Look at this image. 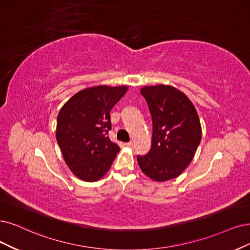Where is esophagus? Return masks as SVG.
<instances>
[{
  "label": "esophagus",
  "mask_w": 250,
  "mask_h": 250,
  "mask_svg": "<svg viewBox=\"0 0 250 250\" xmlns=\"http://www.w3.org/2000/svg\"><path fill=\"white\" fill-rule=\"evenodd\" d=\"M125 146H127V147H130V148H133V147H134V142H133V141H130V142H126V143H125Z\"/></svg>",
  "instance_id": "1"
}]
</instances>
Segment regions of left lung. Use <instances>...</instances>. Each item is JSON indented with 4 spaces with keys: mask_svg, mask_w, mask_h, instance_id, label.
I'll use <instances>...</instances> for the list:
<instances>
[{
    "mask_svg": "<svg viewBox=\"0 0 250 250\" xmlns=\"http://www.w3.org/2000/svg\"><path fill=\"white\" fill-rule=\"evenodd\" d=\"M152 118L151 148L137 161L154 181L178 177L187 169L201 142L202 128L195 106L171 85L141 88Z\"/></svg>",
    "mask_w": 250,
    "mask_h": 250,
    "instance_id": "1",
    "label": "left lung"
}]
</instances>
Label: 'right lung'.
<instances>
[{"label":"right lung","instance_id":"right-lung-1","mask_svg":"<svg viewBox=\"0 0 250 250\" xmlns=\"http://www.w3.org/2000/svg\"><path fill=\"white\" fill-rule=\"evenodd\" d=\"M126 86L99 85L82 89L64 104L58 115L57 141L76 177L97 181L109 171L117 144L110 140V111Z\"/></svg>","mask_w":250,"mask_h":250}]
</instances>
